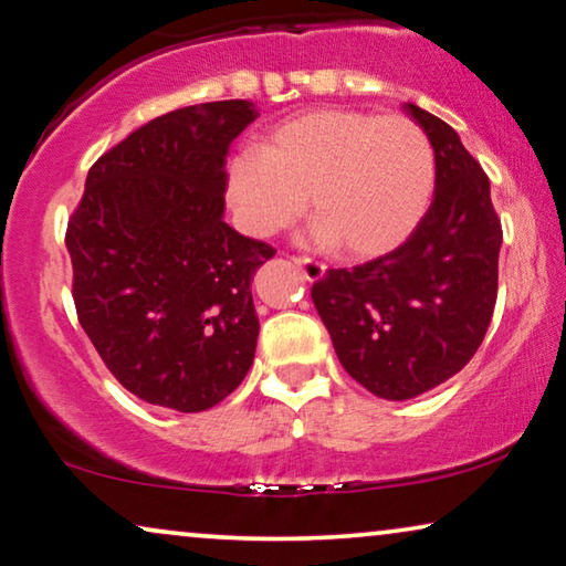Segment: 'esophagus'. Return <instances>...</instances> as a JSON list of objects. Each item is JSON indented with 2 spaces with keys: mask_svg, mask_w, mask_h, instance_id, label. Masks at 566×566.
<instances>
[{
  "mask_svg": "<svg viewBox=\"0 0 566 566\" xmlns=\"http://www.w3.org/2000/svg\"><path fill=\"white\" fill-rule=\"evenodd\" d=\"M293 263L301 268V273H303V277H306V281H318V277H324V273H326V265L318 263V260H314V258L296 255V258H293Z\"/></svg>",
  "mask_w": 566,
  "mask_h": 566,
  "instance_id": "obj_1",
  "label": "esophagus"
}]
</instances>
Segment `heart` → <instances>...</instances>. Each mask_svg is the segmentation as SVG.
Masks as SVG:
<instances>
[{
  "label": "heart",
  "instance_id": "1",
  "mask_svg": "<svg viewBox=\"0 0 566 566\" xmlns=\"http://www.w3.org/2000/svg\"><path fill=\"white\" fill-rule=\"evenodd\" d=\"M431 191V143L403 114L306 112L229 170V199L250 234L293 224L308 196L316 240L349 258L396 250L421 222Z\"/></svg>",
  "mask_w": 566,
  "mask_h": 566
}]
</instances>
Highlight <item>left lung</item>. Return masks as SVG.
Masks as SVG:
<instances>
[{
	"mask_svg": "<svg viewBox=\"0 0 566 566\" xmlns=\"http://www.w3.org/2000/svg\"><path fill=\"white\" fill-rule=\"evenodd\" d=\"M406 112L437 160L429 211L388 255L329 268L311 285L344 370L388 400L421 396L470 363L493 318L503 242L480 163L444 119Z\"/></svg>",
	"mask_w": 566,
	"mask_h": 566,
	"instance_id": "8db88e82",
	"label": "left lung"
}]
</instances>
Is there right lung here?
<instances>
[{
	"mask_svg": "<svg viewBox=\"0 0 566 566\" xmlns=\"http://www.w3.org/2000/svg\"><path fill=\"white\" fill-rule=\"evenodd\" d=\"M255 104L184 106L137 127L88 168L65 227L76 316L119 385L199 413L255 359L250 281L275 255L222 219L227 153Z\"/></svg>",
	"mask_w": 566,
	"mask_h": 566,
	"instance_id": "obj_1",
	"label": "right lung"
}]
</instances>
